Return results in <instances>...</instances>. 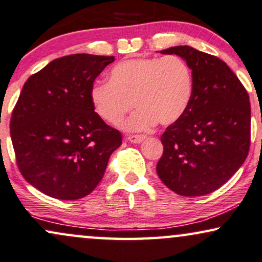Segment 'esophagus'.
<instances>
[{"label":"esophagus","instance_id":"obj_1","mask_svg":"<svg viewBox=\"0 0 262 262\" xmlns=\"http://www.w3.org/2000/svg\"><path fill=\"white\" fill-rule=\"evenodd\" d=\"M145 138H146V135H143V134H129L127 137V139L130 141V143L139 144L145 139Z\"/></svg>","mask_w":262,"mask_h":262}]
</instances>
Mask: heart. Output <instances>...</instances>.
<instances>
[{"label":"heart","instance_id":"obj_1","mask_svg":"<svg viewBox=\"0 0 262 262\" xmlns=\"http://www.w3.org/2000/svg\"><path fill=\"white\" fill-rule=\"evenodd\" d=\"M193 89V72L182 57H140L117 63L108 81H95L90 101L96 115L110 124L121 122L133 105L139 107L122 125L145 130L157 121L171 124L181 118Z\"/></svg>","mask_w":262,"mask_h":262}]
</instances>
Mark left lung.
<instances>
[{
    "label": "left lung",
    "instance_id": "left-lung-1",
    "mask_svg": "<svg viewBox=\"0 0 262 262\" xmlns=\"http://www.w3.org/2000/svg\"><path fill=\"white\" fill-rule=\"evenodd\" d=\"M193 72L194 89L182 117L161 135L163 154L156 172L167 188L200 196L222 187L238 171L250 147L248 91L222 59L190 46L162 50Z\"/></svg>",
    "mask_w": 262,
    "mask_h": 262
}]
</instances>
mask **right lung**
Masks as SVG:
<instances>
[{
	"label": "right lung",
	"mask_w": 262,
	"mask_h": 262,
	"mask_svg": "<svg viewBox=\"0 0 262 262\" xmlns=\"http://www.w3.org/2000/svg\"><path fill=\"white\" fill-rule=\"evenodd\" d=\"M113 56L77 53L29 77L11 117L15 161L25 181L61 200L89 195L122 134L94 111L90 89Z\"/></svg>",
	"instance_id": "obj_1"
}]
</instances>
